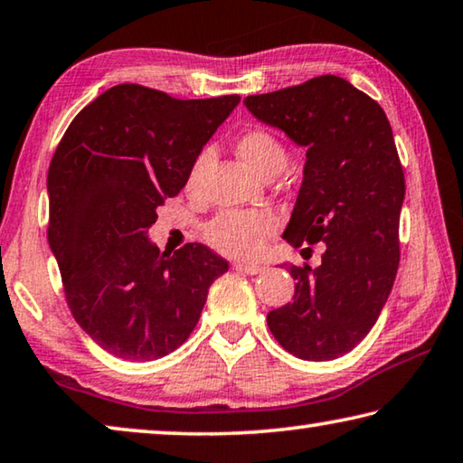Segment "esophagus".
Instances as JSON below:
<instances>
[{
  "instance_id": "34e87169",
  "label": "esophagus",
  "mask_w": 463,
  "mask_h": 463,
  "mask_svg": "<svg viewBox=\"0 0 463 463\" xmlns=\"http://www.w3.org/2000/svg\"><path fill=\"white\" fill-rule=\"evenodd\" d=\"M232 268L241 271V273H247V276H257V273L265 271L263 265H257V263H241V261H237L232 265Z\"/></svg>"
}]
</instances>
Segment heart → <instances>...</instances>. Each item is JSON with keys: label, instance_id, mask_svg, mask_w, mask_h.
<instances>
[{"label": "heart", "instance_id": "1", "mask_svg": "<svg viewBox=\"0 0 463 463\" xmlns=\"http://www.w3.org/2000/svg\"><path fill=\"white\" fill-rule=\"evenodd\" d=\"M237 153L247 165L261 177L281 174L286 167L288 153L278 137L265 128L245 130L237 138ZM210 163V153L202 151L195 156L185 177V190L195 194L202 185L203 171ZM273 229V218L268 213H245V210H226L208 224L206 237L213 247L231 257H253L260 253L265 234Z\"/></svg>", "mask_w": 463, "mask_h": 463}]
</instances>
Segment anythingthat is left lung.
<instances>
[{
  "instance_id": "left-lung-1",
  "label": "left lung",
  "mask_w": 463,
  "mask_h": 463,
  "mask_svg": "<svg viewBox=\"0 0 463 463\" xmlns=\"http://www.w3.org/2000/svg\"><path fill=\"white\" fill-rule=\"evenodd\" d=\"M245 106L307 148L284 239L325 242L318 268L284 263L296 292L269 312V331L292 355L331 362L372 331L401 261L404 174L392 127L378 101L336 75L249 96Z\"/></svg>"
}]
</instances>
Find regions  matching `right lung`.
<instances>
[{"label":"right lung","mask_w":463,"mask_h":463,"mask_svg":"<svg viewBox=\"0 0 463 463\" xmlns=\"http://www.w3.org/2000/svg\"><path fill=\"white\" fill-rule=\"evenodd\" d=\"M239 101L122 83L62 135L46 177L49 245L77 325L108 354L153 362L175 351L198 325L208 288L229 271L200 242L161 253L148 229Z\"/></svg>","instance_id":"add662e5"}]
</instances>
